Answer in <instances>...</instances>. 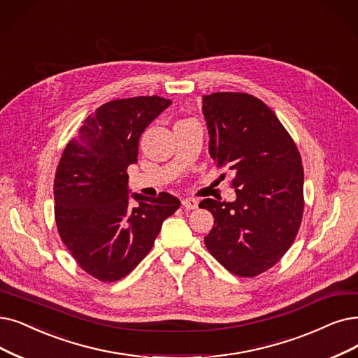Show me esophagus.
Returning <instances> with one entry per match:
<instances>
[{
    "instance_id": "34e87169",
    "label": "esophagus",
    "mask_w": 358,
    "mask_h": 358,
    "mask_svg": "<svg viewBox=\"0 0 358 358\" xmlns=\"http://www.w3.org/2000/svg\"><path fill=\"white\" fill-rule=\"evenodd\" d=\"M182 206L187 210H195L198 207V201L195 198H185L182 201Z\"/></svg>"
}]
</instances>
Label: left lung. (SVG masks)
<instances>
[{"label":"left lung","mask_w":358,"mask_h":358,"mask_svg":"<svg viewBox=\"0 0 358 358\" xmlns=\"http://www.w3.org/2000/svg\"><path fill=\"white\" fill-rule=\"evenodd\" d=\"M210 155L235 178L234 203L206 198L214 216L204 238L226 270L254 278L294 244L304 213V169L292 136L262 99L245 92L204 95Z\"/></svg>","instance_id":"left-lung-1"}]
</instances>
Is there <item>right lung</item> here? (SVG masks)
<instances>
[{"mask_svg": "<svg viewBox=\"0 0 358 358\" xmlns=\"http://www.w3.org/2000/svg\"><path fill=\"white\" fill-rule=\"evenodd\" d=\"M159 95L113 99L83 120L64 148L54 179L57 231L78 266L101 282H116L144 260L163 222L180 201L127 189L139 138L170 106Z\"/></svg>", "mask_w": 358, "mask_h": 358, "instance_id": "right-lung-1", "label": "right lung"}]
</instances>
